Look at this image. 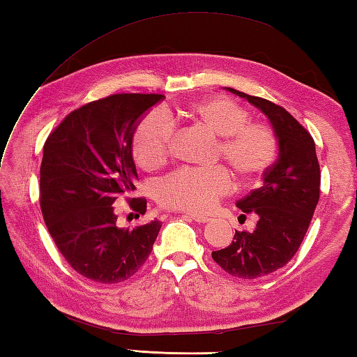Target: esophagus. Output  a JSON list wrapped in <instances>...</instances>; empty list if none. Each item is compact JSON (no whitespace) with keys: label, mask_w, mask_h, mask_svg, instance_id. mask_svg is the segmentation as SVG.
I'll use <instances>...</instances> for the list:
<instances>
[{"label":"esophagus","mask_w":357,"mask_h":357,"mask_svg":"<svg viewBox=\"0 0 357 357\" xmlns=\"http://www.w3.org/2000/svg\"><path fill=\"white\" fill-rule=\"evenodd\" d=\"M184 216L193 219L195 222H199V224H204V222H208L210 218L208 216H204V215H196V213H185Z\"/></svg>","instance_id":"1"}]
</instances>
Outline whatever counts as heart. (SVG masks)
I'll return each mask as SVG.
<instances>
[{"instance_id":"1","label":"heart","mask_w":357,"mask_h":357,"mask_svg":"<svg viewBox=\"0 0 357 357\" xmlns=\"http://www.w3.org/2000/svg\"><path fill=\"white\" fill-rule=\"evenodd\" d=\"M169 116L204 126L219 136L215 158H222L239 181L261 178L278 156V138L262 121H250L248 110L227 96H207L169 112ZM173 127L161 112L139 119L132 135L133 159L142 170H156L170 155ZM231 179L222 167L183 169L159 183L161 206L202 213L230 190Z\"/></svg>"}]
</instances>
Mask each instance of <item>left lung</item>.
<instances>
[{
	"label": "left lung",
	"mask_w": 357,
	"mask_h": 357,
	"mask_svg": "<svg viewBox=\"0 0 357 357\" xmlns=\"http://www.w3.org/2000/svg\"><path fill=\"white\" fill-rule=\"evenodd\" d=\"M231 93L253 104L270 119L279 153L264 173L262 185L236 202L244 213H256L253 231H238L229 247L211 253L229 275L256 279L282 268L298 252L319 202L321 169L314 141L284 107L231 87Z\"/></svg>",
	"instance_id": "8db88e82"
}]
</instances>
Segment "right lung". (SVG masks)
Segmentation results:
<instances>
[{"label": "right lung", "instance_id": "1", "mask_svg": "<svg viewBox=\"0 0 357 357\" xmlns=\"http://www.w3.org/2000/svg\"><path fill=\"white\" fill-rule=\"evenodd\" d=\"M162 98L118 93L89 102L69 113L45 139L40 170L44 222L70 267L95 282L132 278L161 230L159 221L119 229L113 204L136 188L132 135ZM130 207L144 215L147 201L135 198Z\"/></svg>", "mask_w": 357, "mask_h": 357}]
</instances>
